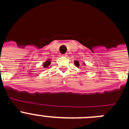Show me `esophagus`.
<instances>
[{"mask_svg": "<svg viewBox=\"0 0 129 129\" xmlns=\"http://www.w3.org/2000/svg\"><path fill=\"white\" fill-rule=\"evenodd\" d=\"M61 56H62V57H67V53H64V54H62V55H61Z\"/></svg>", "mask_w": 129, "mask_h": 129, "instance_id": "obj_1", "label": "esophagus"}]
</instances>
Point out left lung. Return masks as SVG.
Here are the masks:
<instances>
[{
	"instance_id": "obj_1",
	"label": "left lung",
	"mask_w": 129,
	"mask_h": 129,
	"mask_svg": "<svg viewBox=\"0 0 129 129\" xmlns=\"http://www.w3.org/2000/svg\"><path fill=\"white\" fill-rule=\"evenodd\" d=\"M74 64H75V65H76L77 67H79V61H77V60H76V61H74ZM83 64L85 65V63H83Z\"/></svg>"
}]
</instances>
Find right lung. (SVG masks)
Returning <instances> with one entry per match:
<instances>
[{
	"instance_id": "1",
	"label": "right lung",
	"mask_w": 129,
	"mask_h": 129,
	"mask_svg": "<svg viewBox=\"0 0 129 129\" xmlns=\"http://www.w3.org/2000/svg\"><path fill=\"white\" fill-rule=\"evenodd\" d=\"M50 64H51V60L50 59H48V60H46V61L43 63V67H44V68H48L49 66L50 65Z\"/></svg>"
}]
</instances>
